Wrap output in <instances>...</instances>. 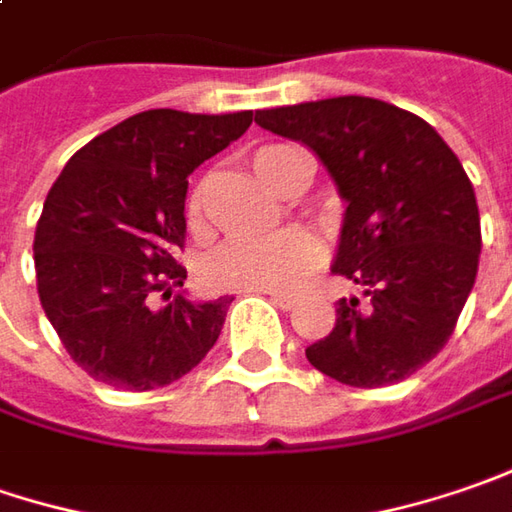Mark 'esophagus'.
Returning <instances> with one entry per match:
<instances>
[{"mask_svg": "<svg viewBox=\"0 0 512 512\" xmlns=\"http://www.w3.org/2000/svg\"><path fill=\"white\" fill-rule=\"evenodd\" d=\"M266 295H269V300H272L278 309H286V312H292V309L300 303L295 295H286V292H266Z\"/></svg>", "mask_w": 512, "mask_h": 512, "instance_id": "obj_1", "label": "esophagus"}]
</instances>
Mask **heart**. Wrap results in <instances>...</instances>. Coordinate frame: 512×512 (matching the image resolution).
I'll list each match as a JSON object with an SVG mask.
<instances>
[{"label": "heart", "instance_id": "b5f03b06", "mask_svg": "<svg viewBox=\"0 0 512 512\" xmlns=\"http://www.w3.org/2000/svg\"><path fill=\"white\" fill-rule=\"evenodd\" d=\"M255 174L280 194L292 191L303 180L306 163L298 151L286 145H263L252 154ZM186 217L191 229H203V189H194L186 203ZM318 266V246L306 232H280L269 237H240L214 249L203 275L217 289L237 292H286L309 278Z\"/></svg>", "mask_w": 512, "mask_h": 512}]
</instances>
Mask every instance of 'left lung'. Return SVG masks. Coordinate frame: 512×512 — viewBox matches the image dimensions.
<instances>
[{
    "mask_svg": "<svg viewBox=\"0 0 512 512\" xmlns=\"http://www.w3.org/2000/svg\"><path fill=\"white\" fill-rule=\"evenodd\" d=\"M255 123L318 154L346 200L332 272L364 289L341 298L332 332L306 349L346 387L410 378L450 341L481 255L476 191L433 125L372 97L257 111Z\"/></svg>",
    "mask_w": 512,
    "mask_h": 512,
    "instance_id": "8db88e82",
    "label": "left lung"
}]
</instances>
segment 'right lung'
Here are the masks:
<instances>
[{
	"label": "right lung",
	"instance_id": "add662e5",
	"mask_svg": "<svg viewBox=\"0 0 512 512\" xmlns=\"http://www.w3.org/2000/svg\"><path fill=\"white\" fill-rule=\"evenodd\" d=\"M249 125L252 111L151 108L82 145L56 177L34 234L36 292L94 381L166 387L214 346L234 298L171 295L186 280L174 252L186 243V177Z\"/></svg>",
	"mask_w": 512,
	"mask_h": 512
}]
</instances>
